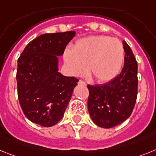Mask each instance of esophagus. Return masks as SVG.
Segmentation results:
<instances>
[{
    "label": "esophagus",
    "instance_id": "1",
    "mask_svg": "<svg viewBox=\"0 0 156 156\" xmlns=\"http://www.w3.org/2000/svg\"><path fill=\"white\" fill-rule=\"evenodd\" d=\"M78 85H81V86H86V83L82 80H80L79 82H78Z\"/></svg>",
    "mask_w": 156,
    "mask_h": 156
}]
</instances>
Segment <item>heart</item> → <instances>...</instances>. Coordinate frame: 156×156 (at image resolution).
<instances>
[{
  "mask_svg": "<svg viewBox=\"0 0 156 156\" xmlns=\"http://www.w3.org/2000/svg\"><path fill=\"white\" fill-rule=\"evenodd\" d=\"M64 63L73 76L89 75L99 83H106L117 76L124 61L122 44L117 38L95 35L80 39L73 52L66 50Z\"/></svg>",
  "mask_w": 156,
  "mask_h": 156,
  "instance_id": "heart-1",
  "label": "heart"
}]
</instances>
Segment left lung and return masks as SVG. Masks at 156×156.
<instances>
[{"label": "left lung", "instance_id": "obj_1", "mask_svg": "<svg viewBox=\"0 0 156 156\" xmlns=\"http://www.w3.org/2000/svg\"><path fill=\"white\" fill-rule=\"evenodd\" d=\"M124 67L119 75L104 85L88 86V110L93 122L102 128H112L126 120L137 96V63L130 47L122 41Z\"/></svg>", "mask_w": 156, "mask_h": 156}]
</instances>
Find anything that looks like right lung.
<instances>
[{
    "mask_svg": "<svg viewBox=\"0 0 156 156\" xmlns=\"http://www.w3.org/2000/svg\"><path fill=\"white\" fill-rule=\"evenodd\" d=\"M75 31L44 34L26 46L18 59L20 106L30 121L50 127L63 117L78 80L59 72V57Z\"/></svg>",
    "mask_w": 156,
    "mask_h": 156,
    "instance_id": "add662e5",
    "label": "right lung"
}]
</instances>
